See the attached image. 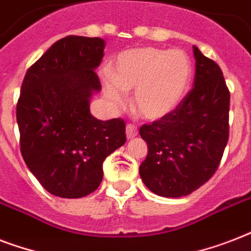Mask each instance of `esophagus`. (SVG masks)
Masks as SVG:
<instances>
[{
  "instance_id": "obj_1",
  "label": "esophagus",
  "mask_w": 251,
  "mask_h": 251,
  "mask_svg": "<svg viewBox=\"0 0 251 251\" xmlns=\"http://www.w3.org/2000/svg\"><path fill=\"white\" fill-rule=\"evenodd\" d=\"M138 135V129L137 126L134 125H127L126 126V137H127V139H131V138H135Z\"/></svg>"
}]
</instances>
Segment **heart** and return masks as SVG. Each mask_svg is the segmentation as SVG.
Masks as SVG:
<instances>
[{"label": "heart", "instance_id": "heart-1", "mask_svg": "<svg viewBox=\"0 0 251 251\" xmlns=\"http://www.w3.org/2000/svg\"><path fill=\"white\" fill-rule=\"evenodd\" d=\"M191 75V61L183 50L143 47L118 53L112 73L101 75V84L105 98L114 106L125 104L126 91L135 90V110L149 121H159L182 102Z\"/></svg>", "mask_w": 251, "mask_h": 251}]
</instances>
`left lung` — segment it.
Returning <instances> with one entry per match:
<instances>
[{
  "label": "left lung",
  "instance_id": "1",
  "mask_svg": "<svg viewBox=\"0 0 251 251\" xmlns=\"http://www.w3.org/2000/svg\"><path fill=\"white\" fill-rule=\"evenodd\" d=\"M193 88L168 117L143 125L149 147L139 167L142 181L155 194L179 198L214 176L229 137V90L215 61L193 48Z\"/></svg>",
  "mask_w": 251,
  "mask_h": 251
}]
</instances>
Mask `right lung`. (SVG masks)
<instances>
[{"mask_svg": "<svg viewBox=\"0 0 251 251\" xmlns=\"http://www.w3.org/2000/svg\"><path fill=\"white\" fill-rule=\"evenodd\" d=\"M104 48L100 37H64L27 70L22 83V156L45 190L60 198L96 190L104 160L126 142L121 118L101 121L90 112L92 95L101 90L95 70Z\"/></svg>", "mask_w": 251, "mask_h": 251, "instance_id": "right-lung-1", "label": "right lung"}]
</instances>
